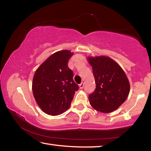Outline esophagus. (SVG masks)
I'll return each instance as SVG.
<instances>
[{
  "instance_id": "34e87169",
  "label": "esophagus",
  "mask_w": 151,
  "mask_h": 151,
  "mask_svg": "<svg viewBox=\"0 0 151 151\" xmlns=\"http://www.w3.org/2000/svg\"><path fill=\"white\" fill-rule=\"evenodd\" d=\"M84 86H85V84H84V83H81L80 85H79V87H80V88H83Z\"/></svg>"
}]
</instances>
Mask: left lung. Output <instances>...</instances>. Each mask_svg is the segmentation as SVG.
<instances>
[{
  "mask_svg": "<svg viewBox=\"0 0 151 151\" xmlns=\"http://www.w3.org/2000/svg\"><path fill=\"white\" fill-rule=\"evenodd\" d=\"M88 60L96 83L95 90L88 95L91 105L104 113L115 111L129 94L126 75L115 61L107 57H88Z\"/></svg>",
  "mask_w": 151,
  "mask_h": 151,
  "instance_id": "left-lung-1",
  "label": "left lung"
}]
</instances>
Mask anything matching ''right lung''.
Returning a JSON list of instances; mask_svg holds the SVG:
<instances>
[{
	"label": "right lung",
	"instance_id": "obj_1",
	"mask_svg": "<svg viewBox=\"0 0 151 151\" xmlns=\"http://www.w3.org/2000/svg\"><path fill=\"white\" fill-rule=\"evenodd\" d=\"M73 53L67 50L50 56L35 73L32 92L37 104L45 113L56 116L69 108L78 86L68 66Z\"/></svg>",
	"mask_w": 151,
	"mask_h": 151
}]
</instances>
